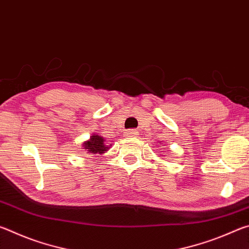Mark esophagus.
<instances>
[{"mask_svg":"<svg viewBox=\"0 0 249 249\" xmlns=\"http://www.w3.org/2000/svg\"><path fill=\"white\" fill-rule=\"evenodd\" d=\"M137 130H135V129H128V130H126L125 132V135H127V136H129V137H133V136H135V135H137Z\"/></svg>","mask_w":249,"mask_h":249,"instance_id":"1","label":"esophagus"}]
</instances>
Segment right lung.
<instances>
[{"label": "right lung", "mask_w": 249, "mask_h": 249, "mask_svg": "<svg viewBox=\"0 0 249 249\" xmlns=\"http://www.w3.org/2000/svg\"><path fill=\"white\" fill-rule=\"evenodd\" d=\"M104 142L105 140L103 137H101L100 135L93 134L89 141L83 142V147L84 149L89 151L92 155L104 154L108 149V147L104 144Z\"/></svg>", "instance_id": "1"}]
</instances>
